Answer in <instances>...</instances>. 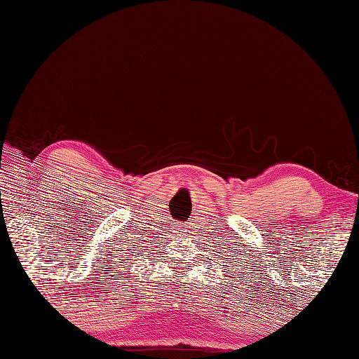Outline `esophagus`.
<instances>
[{"instance_id":"1","label":"esophagus","mask_w":359,"mask_h":359,"mask_svg":"<svg viewBox=\"0 0 359 359\" xmlns=\"http://www.w3.org/2000/svg\"><path fill=\"white\" fill-rule=\"evenodd\" d=\"M179 229H180V228H179Z\"/></svg>"}]
</instances>
